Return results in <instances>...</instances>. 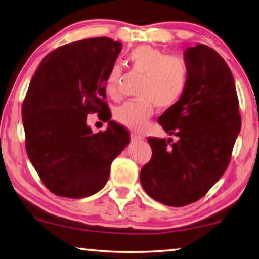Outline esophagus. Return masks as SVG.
I'll list each match as a JSON object with an SVG mask.
<instances>
[{"instance_id": "1", "label": "esophagus", "mask_w": 259, "mask_h": 259, "mask_svg": "<svg viewBox=\"0 0 259 259\" xmlns=\"http://www.w3.org/2000/svg\"><path fill=\"white\" fill-rule=\"evenodd\" d=\"M130 137H131V141H134V142H137V141H142V140H144V137H143L142 135L134 134V133L130 135Z\"/></svg>"}]
</instances>
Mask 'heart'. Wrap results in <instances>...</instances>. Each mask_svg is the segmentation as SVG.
I'll list each match as a JSON object with an SVG mask.
<instances>
[{
  "instance_id": "obj_1",
  "label": "heart",
  "mask_w": 259,
  "mask_h": 259,
  "mask_svg": "<svg viewBox=\"0 0 259 259\" xmlns=\"http://www.w3.org/2000/svg\"><path fill=\"white\" fill-rule=\"evenodd\" d=\"M128 63L134 72L144 75L138 92L142 99L118 107L115 119L131 130H141L152 116L154 103L159 108H167L181 98L187 86L188 66L183 58L168 56L149 45L134 49L128 55ZM122 83L123 68L114 64L108 69L105 79L107 94L111 99H118Z\"/></svg>"
}]
</instances>
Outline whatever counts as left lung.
Segmentation results:
<instances>
[{
  "label": "left lung",
  "mask_w": 259,
  "mask_h": 259,
  "mask_svg": "<svg viewBox=\"0 0 259 259\" xmlns=\"http://www.w3.org/2000/svg\"><path fill=\"white\" fill-rule=\"evenodd\" d=\"M186 90L158 118L172 138L148 137L152 157L141 169L148 195L171 207H184L208 193L230 163L241 130L235 81L226 60L209 46L185 52Z\"/></svg>",
  "instance_id": "left-lung-1"
}]
</instances>
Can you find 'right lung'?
I'll return each instance as SVG.
<instances>
[{"mask_svg":"<svg viewBox=\"0 0 259 259\" xmlns=\"http://www.w3.org/2000/svg\"><path fill=\"white\" fill-rule=\"evenodd\" d=\"M107 37L65 44L34 72L22 105L25 149L41 183L58 196L80 199L105 186L110 165L129 144L124 126L110 121L93 134L87 115L109 121L105 79L121 52Z\"/></svg>","mask_w":259,"mask_h":259,"instance_id":"1","label":"right lung"}]
</instances>
